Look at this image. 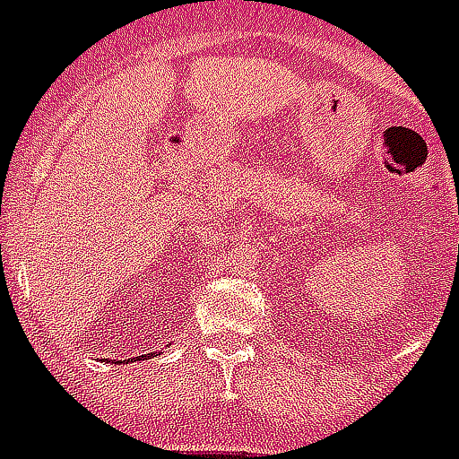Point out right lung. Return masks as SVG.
<instances>
[{
    "label": "right lung",
    "instance_id": "1",
    "mask_svg": "<svg viewBox=\"0 0 459 459\" xmlns=\"http://www.w3.org/2000/svg\"><path fill=\"white\" fill-rule=\"evenodd\" d=\"M148 356H152V353H148ZM155 356H158V353H155ZM135 359L143 360V359H145V356H135ZM128 360H133V359H128ZM118 363H126V360H118Z\"/></svg>",
    "mask_w": 459,
    "mask_h": 459
}]
</instances>
